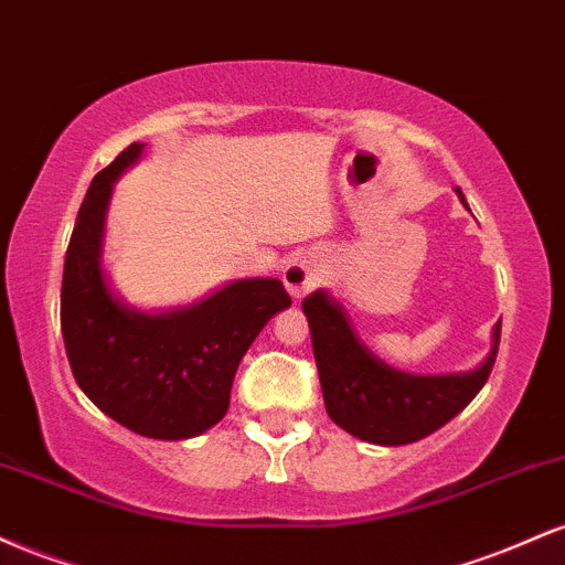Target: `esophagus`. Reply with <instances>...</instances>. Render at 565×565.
I'll use <instances>...</instances> for the list:
<instances>
[{
	"instance_id": "1",
	"label": "esophagus",
	"mask_w": 565,
	"mask_h": 565,
	"mask_svg": "<svg viewBox=\"0 0 565 565\" xmlns=\"http://www.w3.org/2000/svg\"><path fill=\"white\" fill-rule=\"evenodd\" d=\"M329 270V260L323 255H316V252H310V255H300L295 257V260L287 263V268H284V284H287L289 295L295 297V300H302L308 291H313L319 284L323 281V276H327Z\"/></svg>"
}]
</instances>
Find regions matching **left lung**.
<instances>
[{
    "mask_svg": "<svg viewBox=\"0 0 565 565\" xmlns=\"http://www.w3.org/2000/svg\"><path fill=\"white\" fill-rule=\"evenodd\" d=\"M454 191L468 206L462 191ZM302 310L310 323L327 414L350 436L377 446L414 444L457 417L489 380L502 332V321H497L489 355L470 372L412 374L369 350L329 289L305 297Z\"/></svg>",
    "mask_w": 565,
    "mask_h": 565,
    "instance_id": "left-lung-1",
    "label": "left lung"
}]
</instances>
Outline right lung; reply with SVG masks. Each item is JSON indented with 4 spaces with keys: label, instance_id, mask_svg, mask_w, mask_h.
Wrapping results in <instances>:
<instances>
[{
    "label": "right lung",
    "instance_id": "right-lung-1",
    "mask_svg": "<svg viewBox=\"0 0 565 565\" xmlns=\"http://www.w3.org/2000/svg\"><path fill=\"white\" fill-rule=\"evenodd\" d=\"M142 148H125L82 201L63 265V342L76 385L103 414L138 436L185 440L225 417L244 353L291 297L278 278H238L183 308L129 305L111 287L103 242L114 183Z\"/></svg>",
    "mask_w": 565,
    "mask_h": 565
}]
</instances>
